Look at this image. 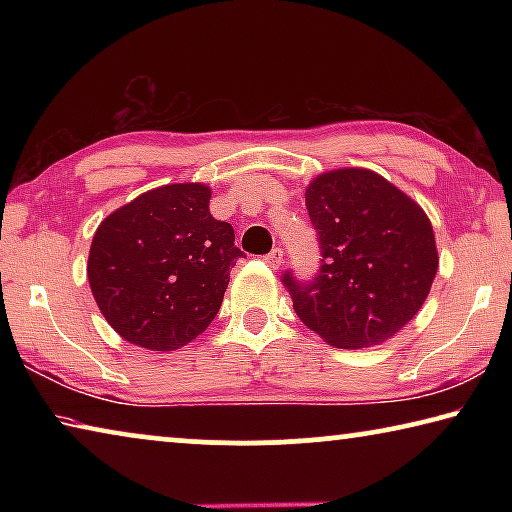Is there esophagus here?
Listing matches in <instances>:
<instances>
[{
  "mask_svg": "<svg viewBox=\"0 0 512 512\" xmlns=\"http://www.w3.org/2000/svg\"><path fill=\"white\" fill-rule=\"evenodd\" d=\"M264 262H266V266H271L273 271H275V268H280V266H282V262H284V253H282V248H273L271 253H268V255L264 257Z\"/></svg>",
  "mask_w": 512,
  "mask_h": 512,
  "instance_id": "34e87169",
  "label": "esophagus"
}]
</instances>
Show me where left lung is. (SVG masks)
Returning a JSON list of instances; mask_svg holds the SVG:
<instances>
[{
    "instance_id": "left-lung-1",
    "label": "left lung",
    "mask_w": 512,
    "mask_h": 512,
    "mask_svg": "<svg viewBox=\"0 0 512 512\" xmlns=\"http://www.w3.org/2000/svg\"><path fill=\"white\" fill-rule=\"evenodd\" d=\"M305 203L320 266L307 282L282 275L298 318L334 348L388 341L418 314L438 271L427 214L368 169L323 173Z\"/></svg>"
}]
</instances>
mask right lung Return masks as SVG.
Instances as JSON below:
<instances>
[{
  "instance_id": "add662e5",
  "label": "right lung",
  "mask_w": 512,
  "mask_h": 512,
  "mask_svg": "<svg viewBox=\"0 0 512 512\" xmlns=\"http://www.w3.org/2000/svg\"><path fill=\"white\" fill-rule=\"evenodd\" d=\"M210 196L198 183L151 189L94 232L90 289L121 339L178 350L221 309L230 268L244 253L232 225L210 214Z\"/></svg>"
}]
</instances>
